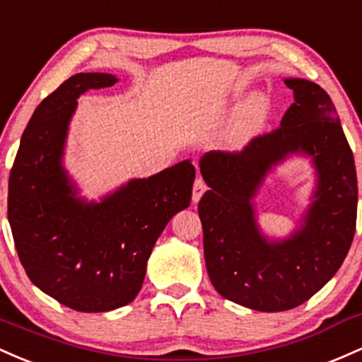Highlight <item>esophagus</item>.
I'll return each mask as SVG.
<instances>
[{"label": "esophagus", "instance_id": "1", "mask_svg": "<svg viewBox=\"0 0 362 362\" xmlns=\"http://www.w3.org/2000/svg\"><path fill=\"white\" fill-rule=\"evenodd\" d=\"M205 192H206L205 181H203L202 177H197V181H194V186H193V202L197 203L198 200H200L202 194Z\"/></svg>", "mask_w": 362, "mask_h": 362}]
</instances>
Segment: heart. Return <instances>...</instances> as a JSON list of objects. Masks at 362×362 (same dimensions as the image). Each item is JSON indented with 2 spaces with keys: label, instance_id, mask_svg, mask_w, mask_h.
<instances>
[{
  "label": "heart",
  "instance_id": "1",
  "mask_svg": "<svg viewBox=\"0 0 362 362\" xmlns=\"http://www.w3.org/2000/svg\"><path fill=\"white\" fill-rule=\"evenodd\" d=\"M267 115V103L259 97H255L243 107L241 115L238 117V123H235V132L239 136L250 135L251 132H255L262 121L265 119Z\"/></svg>",
  "mask_w": 362,
  "mask_h": 362
}]
</instances>
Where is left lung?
Returning a JSON list of instances; mask_svg holds the SVG:
<instances>
[{
  "label": "left lung",
  "mask_w": 362,
  "mask_h": 362,
  "mask_svg": "<svg viewBox=\"0 0 362 362\" xmlns=\"http://www.w3.org/2000/svg\"><path fill=\"white\" fill-rule=\"evenodd\" d=\"M286 85L294 104L279 128L251 138L241 152H210L200 160L210 186L198 203L210 282L222 298L267 313L306 303L334 277L357 217L354 156L330 95L303 78ZM294 151L313 157L319 189L302 229L269 243L254 222L250 198L271 165Z\"/></svg>",
  "instance_id": "8db88e82"
}]
</instances>
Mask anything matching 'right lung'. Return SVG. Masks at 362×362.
I'll return each instance as SVG.
<instances>
[{
  "mask_svg": "<svg viewBox=\"0 0 362 362\" xmlns=\"http://www.w3.org/2000/svg\"><path fill=\"white\" fill-rule=\"evenodd\" d=\"M117 80L78 73L37 105L8 182V221L28 279L56 301L83 313L127 306L164 227L192 200L189 160L133 180L100 203H83L61 168L68 123L80 93Z\"/></svg>",
  "mask_w": 362,
  "mask_h": 362,
  "instance_id": "1",
  "label": "right lung"
}]
</instances>
